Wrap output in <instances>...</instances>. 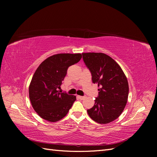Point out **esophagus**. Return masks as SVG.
<instances>
[{"mask_svg":"<svg viewBox=\"0 0 157 157\" xmlns=\"http://www.w3.org/2000/svg\"><path fill=\"white\" fill-rule=\"evenodd\" d=\"M77 98L79 99H84V96H77Z\"/></svg>","mask_w":157,"mask_h":157,"instance_id":"34e87169","label":"esophagus"}]
</instances>
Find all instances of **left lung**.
<instances>
[{
    "mask_svg": "<svg viewBox=\"0 0 157 157\" xmlns=\"http://www.w3.org/2000/svg\"><path fill=\"white\" fill-rule=\"evenodd\" d=\"M85 65L92 74L93 83L98 85V96L87 112L93 121L107 124L116 120L126 105L129 86L120 65L103 53H82Z\"/></svg>",
    "mask_w": 157,
    "mask_h": 157,
    "instance_id": "8db88e82",
    "label": "left lung"
}]
</instances>
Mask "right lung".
Listing matches in <instances>:
<instances>
[{
	"mask_svg": "<svg viewBox=\"0 0 157 157\" xmlns=\"http://www.w3.org/2000/svg\"><path fill=\"white\" fill-rule=\"evenodd\" d=\"M80 54H58L42 61L33 76L29 87V99L41 118L57 122L66 116L76 96L61 92V85L69 66L78 63Z\"/></svg>",
	"mask_w": 157,
	"mask_h": 157,
	"instance_id": "obj_1",
	"label": "right lung"
}]
</instances>
